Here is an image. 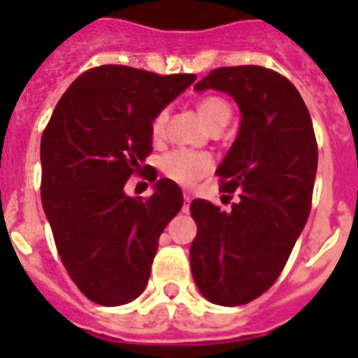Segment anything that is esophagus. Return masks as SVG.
I'll return each mask as SVG.
<instances>
[{
	"label": "esophagus",
	"instance_id": "34e87169",
	"mask_svg": "<svg viewBox=\"0 0 358 358\" xmlns=\"http://www.w3.org/2000/svg\"><path fill=\"white\" fill-rule=\"evenodd\" d=\"M189 204H191V193L185 191L184 193V212H189Z\"/></svg>",
	"mask_w": 358,
	"mask_h": 358
}]
</instances>
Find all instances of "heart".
<instances>
[{
	"mask_svg": "<svg viewBox=\"0 0 358 358\" xmlns=\"http://www.w3.org/2000/svg\"><path fill=\"white\" fill-rule=\"evenodd\" d=\"M199 113L204 119V122L212 129H221L232 117V108L230 103L221 96H204L199 102ZM169 111L159 109L150 122V134L154 139H162L167 126ZM213 157L206 152L187 150V148H178L165 154L162 157V173L174 184L191 187L199 180L204 178L208 173H212Z\"/></svg>",
	"mask_w": 358,
	"mask_h": 358,
	"instance_id": "b5f03b06",
	"label": "heart"
}]
</instances>
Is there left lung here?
<instances>
[{"label": "left lung", "mask_w": 358, "mask_h": 358, "mask_svg": "<svg viewBox=\"0 0 358 358\" xmlns=\"http://www.w3.org/2000/svg\"><path fill=\"white\" fill-rule=\"evenodd\" d=\"M195 89L230 94L241 126L215 173L223 193L238 191L232 212L191 202V271L208 301L247 305L275 284L305 229L317 169L314 126L294 83L264 66L215 69Z\"/></svg>", "instance_id": "8db88e82"}]
</instances>
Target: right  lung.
I'll use <instances>...</instances> for the list:
<instances>
[{"label":"right lung","mask_w":358,"mask_h":358,"mask_svg":"<svg viewBox=\"0 0 358 358\" xmlns=\"http://www.w3.org/2000/svg\"><path fill=\"white\" fill-rule=\"evenodd\" d=\"M196 80L103 64L87 70L57 102L41 141L44 213L70 278L92 303L126 305L150 277L157 241L182 210V189L156 182L148 199L124 193L129 176L157 178L143 165L150 122Z\"/></svg>","instance_id":"1"}]
</instances>
